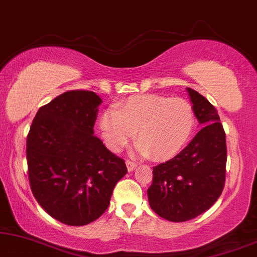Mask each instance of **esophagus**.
Instances as JSON below:
<instances>
[{"instance_id":"34e87169","label":"esophagus","mask_w":257,"mask_h":257,"mask_svg":"<svg viewBox=\"0 0 257 257\" xmlns=\"http://www.w3.org/2000/svg\"><path fill=\"white\" fill-rule=\"evenodd\" d=\"M126 166H127V170L131 172L137 167V163H135V161L132 160H126Z\"/></svg>"}]
</instances>
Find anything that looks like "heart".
<instances>
[{
    "instance_id": "obj_1",
    "label": "heart",
    "mask_w": 257,
    "mask_h": 257,
    "mask_svg": "<svg viewBox=\"0 0 257 257\" xmlns=\"http://www.w3.org/2000/svg\"><path fill=\"white\" fill-rule=\"evenodd\" d=\"M99 125L105 144L113 152L124 149L137 131V151L161 160L175 156L187 143L195 113L192 104L181 98L142 94L105 111Z\"/></svg>"
}]
</instances>
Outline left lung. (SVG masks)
Masks as SVG:
<instances>
[{
  "label": "left lung",
  "instance_id": "obj_1",
  "mask_svg": "<svg viewBox=\"0 0 257 257\" xmlns=\"http://www.w3.org/2000/svg\"><path fill=\"white\" fill-rule=\"evenodd\" d=\"M187 90L203 127L180 153L153 167L147 189L151 208L173 222L194 219L209 209L226 180V133L216 108L195 90Z\"/></svg>",
  "mask_w": 257,
  "mask_h": 257
}]
</instances>
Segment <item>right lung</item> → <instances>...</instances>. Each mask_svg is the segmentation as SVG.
Returning a JSON list of instances; mask_svg holds the SVG:
<instances>
[{"instance_id":"add662e5","label":"right lung","mask_w":257,"mask_h":257,"mask_svg":"<svg viewBox=\"0 0 257 257\" xmlns=\"http://www.w3.org/2000/svg\"><path fill=\"white\" fill-rule=\"evenodd\" d=\"M101 99L71 90L40 107L27 137L30 188L54 219L69 226L97 220L110 205L125 161L93 136Z\"/></svg>"}]
</instances>
